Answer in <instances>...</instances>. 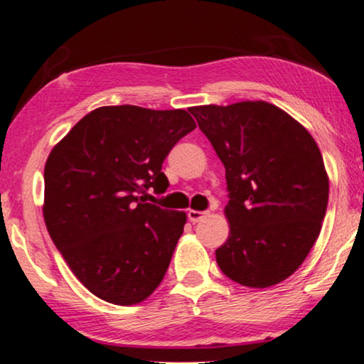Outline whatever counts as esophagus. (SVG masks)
Listing matches in <instances>:
<instances>
[{"instance_id": "34e87169", "label": "esophagus", "mask_w": 364, "mask_h": 364, "mask_svg": "<svg viewBox=\"0 0 364 364\" xmlns=\"http://www.w3.org/2000/svg\"><path fill=\"white\" fill-rule=\"evenodd\" d=\"M187 216H189V219L192 223H199L203 221V219L208 216V213L205 210H194V209H189V213H187Z\"/></svg>"}]
</instances>
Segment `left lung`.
Wrapping results in <instances>:
<instances>
[{"instance_id":"left-lung-1","label":"left lung","mask_w":364,"mask_h":364,"mask_svg":"<svg viewBox=\"0 0 364 364\" xmlns=\"http://www.w3.org/2000/svg\"><path fill=\"white\" fill-rule=\"evenodd\" d=\"M224 168L230 237L216 250L224 275L251 289L289 278L319 236L329 178L317 143L264 101L191 107Z\"/></svg>"}]
</instances>
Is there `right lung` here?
<instances>
[{
	"label": "right lung",
	"instance_id": "obj_1",
	"mask_svg": "<svg viewBox=\"0 0 364 364\" xmlns=\"http://www.w3.org/2000/svg\"><path fill=\"white\" fill-rule=\"evenodd\" d=\"M196 128L183 109L102 106L52 148L43 219L53 245L91 294L134 306L164 280L187 221L140 194H164L161 164Z\"/></svg>",
	"mask_w": 364,
	"mask_h": 364
}]
</instances>
